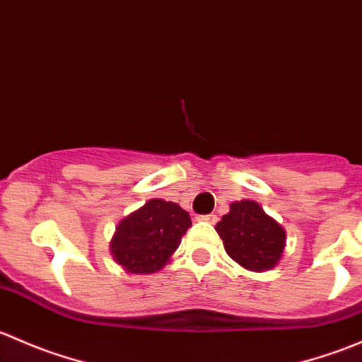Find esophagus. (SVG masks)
Here are the masks:
<instances>
[{
	"label": "esophagus",
	"instance_id": "1",
	"mask_svg": "<svg viewBox=\"0 0 362 362\" xmlns=\"http://www.w3.org/2000/svg\"><path fill=\"white\" fill-rule=\"evenodd\" d=\"M198 221H203V222H208V224H215L217 222V215L214 214H208V215H199Z\"/></svg>",
	"mask_w": 362,
	"mask_h": 362
}]
</instances>
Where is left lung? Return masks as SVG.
<instances>
[{
    "label": "left lung",
    "mask_w": 362,
    "mask_h": 362,
    "mask_svg": "<svg viewBox=\"0 0 362 362\" xmlns=\"http://www.w3.org/2000/svg\"><path fill=\"white\" fill-rule=\"evenodd\" d=\"M215 231L229 257L249 272L275 268L286 249V229L252 199L229 204V211L222 215Z\"/></svg>",
    "instance_id": "obj_1"
}]
</instances>
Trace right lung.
I'll use <instances>...</instances> for the list:
<instances>
[{
  "label": "right lung",
  "mask_w": 362,
  "mask_h": 362,
  "mask_svg": "<svg viewBox=\"0 0 362 362\" xmlns=\"http://www.w3.org/2000/svg\"><path fill=\"white\" fill-rule=\"evenodd\" d=\"M191 226L189 214L177 203L148 199L117 224L110 255L126 273L151 275L170 262Z\"/></svg>",
  "instance_id": "1"
}]
</instances>
